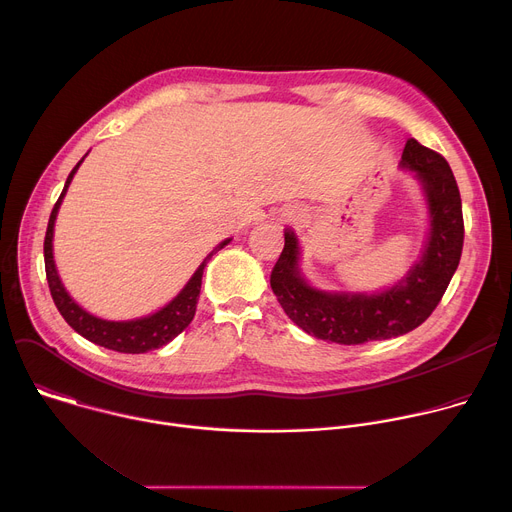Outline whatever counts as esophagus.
Wrapping results in <instances>:
<instances>
[{
	"instance_id": "1",
	"label": "esophagus",
	"mask_w": 512,
	"mask_h": 512,
	"mask_svg": "<svg viewBox=\"0 0 512 512\" xmlns=\"http://www.w3.org/2000/svg\"><path fill=\"white\" fill-rule=\"evenodd\" d=\"M298 212H300V210H296V212H294V216H300V214H298Z\"/></svg>"
}]
</instances>
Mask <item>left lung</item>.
I'll return each instance as SVG.
<instances>
[{"instance_id":"obj_1","label":"left lung","mask_w":512,"mask_h":512,"mask_svg":"<svg viewBox=\"0 0 512 512\" xmlns=\"http://www.w3.org/2000/svg\"><path fill=\"white\" fill-rule=\"evenodd\" d=\"M401 168L421 182L429 208L423 255L393 287L379 294H328L302 277L300 245L285 231L283 251L271 271V289L283 312L304 332L336 344H364L411 332L440 304L458 269L464 245L462 198L444 156L407 139Z\"/></svg>"}]
</instances>
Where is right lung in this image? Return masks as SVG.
<instances>
[{"label": "right lung", "mask_w": 512, "mask_h": 512, "mask_svg": "<svg viewBox=\"0 0 512 512\" xmlns=\"http://www.w3.org/2000/svg\"><path fill=\"white\" fill-rule=\"evenodd\" d=\"M83 160L75 168H72V172L68 174L66 184L62 188V194H60V198L56 200V204L50 212V221H48V229H46V237H44V263H46V279H48V287H50V296H52L58 312L66 320V324L75 332H79L83 338H87V340H91L99 346H105L109 350H117V352H125V354H141V352L156 350V348L168 344L170 340H174L192 322V318L196 314V304H198V298H200L202 271L206 267V261L212 257L214 251H221L225 245H229L231 239H227V241L218 245L200 263V267L194 271V275L184 285L180 294L168 306L158 310L156 314L145 316V318H137V320H127V322L101 320V318L89 314L87 310H83L75 300L68 296V291L64 289V285L58 277V271H56V265H54V255H52V237H54L56 214H58L60 202H62V198L68 190V184L72 182V176L77 174Z\"/></svg>", "instance_id": "add662e5"}]
</instances>
